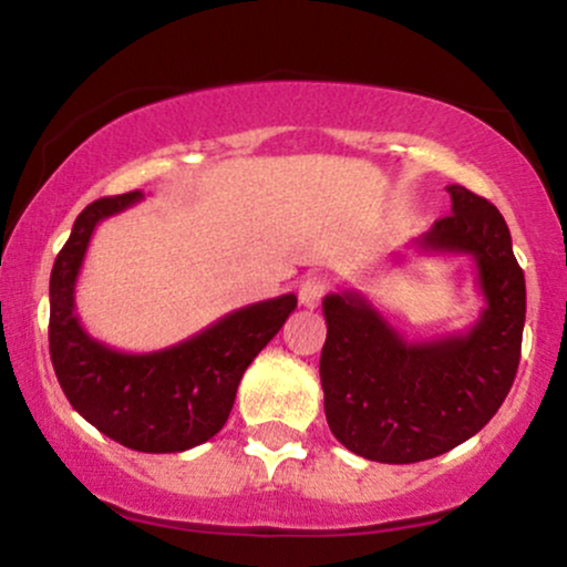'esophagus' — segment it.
Returning <instances> with one entry per match:
<instances>
[{"mask_svg":"<svg viewBox=\"0 0 567 567\" xmlns=\"http://www.w3.org/2000/svg\"><path fill=\"white\" fill-rule=\"evenodd\" d=\"M324 292H328V279L322 277H306L298 285V298H301V306H306V309H317Z\"/></svg>","mask_w":567,"mask_h":567,"instance_id":"esophagus-1","label":"esophagus"}]
</instances>
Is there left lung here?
Returning a JSON list of instances; mask_svg holds the SVG:
<instances>
[{"instance_id":"obj_1","label":"left lung","mask_w":567,"mask_h":567,"mask_svg":"<svg viewBox=\"0 0 567 567\" xmlns=\"http://www.w3.org/2000/svg\"><path fill=\"white\" fill-rule=\"evenodd\" d=\"M447 194L453 213L413 247L472 258L485 306L470 328L408 341L362 292L338 290L322 301L324 415L336 440L368 461L415 464L453 451L496 415L517 375L525 275L509 226L470 188L453 184Z\"/></svg>"}]
</instances>
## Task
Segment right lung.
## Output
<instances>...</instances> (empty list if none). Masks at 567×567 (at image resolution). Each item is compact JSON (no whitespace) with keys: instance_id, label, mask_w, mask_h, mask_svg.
I'll return each mask as SVG.
<instances>
[{"instance_id":"obj_1","label":"right lung","mask_w":567,"mask_h":567,"mask_svg":"<svg viewBox=\"0 0 567 567\" xmlns=\"http://www.w3.org/2000/svg\"><path fill=\"white\" fill-rule=\"evenodd\" d=\"M143 192L106 197L76 216L50 275V360L71 408L97 432L141 453H181L224 429L237 386L256 354L296 309L292 292L234 309L173 347L130 354L97 341L76 315V279L103 218Z\"/></svg>"}]
</instances>
